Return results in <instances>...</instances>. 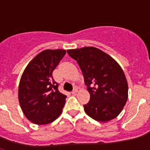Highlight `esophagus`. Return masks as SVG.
I'll use <instances>...</instances> for the list:
<instances>
[{
  "instance_id": "34e87169",
  "label": "esophagus",
  "mask_w": 150,
  "mask_h": 150,
  "mask_svg": "<svg viewBox=\"0 0 150 150\" xmlns=\"http://www.w3.org/2000/svg\"><path fill=\"white\" fill-rule=\"evenodd\" d=\"M77 91H78L77 88H74V89H73L72 92H71V93H72V94H75V93H77Z\"/></svg>"
}]
</instances>
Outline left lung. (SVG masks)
Masks as SVG:
<instances>
[{
	"label": "left lung",
	"mask_w": 150,
	"mask_h": 150,
	"mask_svg": "<svg viewBox=\"0 0 150 150\" xmlns=\"http://www.w3.org/2000/svg\"><path fill=\"white\" fill-rule=\"evenodd\" d=\"M83 74L90 100L86 113L98 121H110L121 112L128 100V82L122 68L110 56L93 47L67 50Z\"/></svg>",
	"instance_id": "8db88e82"
}]
</instances>
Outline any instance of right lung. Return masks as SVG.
<instances>
[{
    "instance_id": "obj_1",
    "label": "right lung",
    "mask_w": 150,
    "mask_h": 150,
    "mask_svg": "<svg viewBox=\"0 0 150 150\" xmlns=\"http://www.w3.org/2000/svg\"><path fill=\"white\" fill-rule=\"evenodd\" d=\"M66 54L65 50H45L25 69L18 86V100L27 118L36 125L56 120L67 96L60 93L52 73Z\"/></svg>"
}]
</instances>
